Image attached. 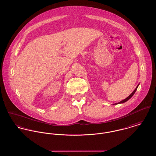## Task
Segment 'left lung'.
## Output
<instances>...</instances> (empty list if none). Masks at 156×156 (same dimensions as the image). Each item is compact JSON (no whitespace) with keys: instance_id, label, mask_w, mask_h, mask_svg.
I'll return each instance as SVG.
<instances>
[{"instance_id":"8db88e82","label":"left lung","mask_w":156,"mask_h":156,"mask_svg":"<svg viewBox=\"0 0 156 156\" xmlns=\"http://www.w3.org/2000/svg\"><path fill=\"white\" fill-rule=\"evenodd\" d=\"M139 86V84L137 85V86L136 87V88L135 89V90H134L133 92H132V93H131L127 98H125V99H124L122 101H120V102H119V103H115L114 105H118V104H121V103H125V102H126L127 101H128L130 98H131V97L134 95V94L135 93V92L136 91V90L137 89V88H138V86Z\"/></svg>"}]
</instances>
